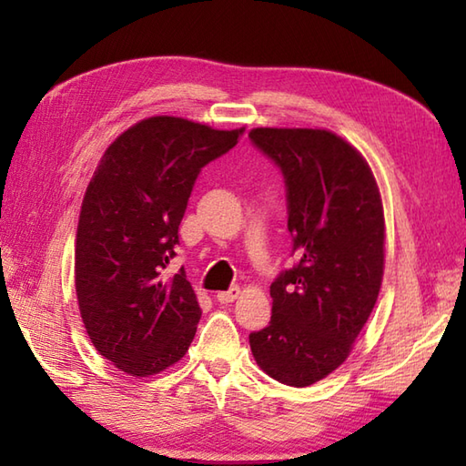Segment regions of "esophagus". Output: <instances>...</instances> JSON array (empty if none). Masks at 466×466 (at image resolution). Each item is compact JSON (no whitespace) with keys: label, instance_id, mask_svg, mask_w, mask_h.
Returning a JSON list of instances; mask_svg holds the SVG:
<instances>
[{"label":"esophagus","instance_id":"esophagus-1","mask_svg":"<svg viewBox=\"0 0 466 466\" xmlns=\"http://www.w3.org/2000/svg\"><path fill=\"white\" fill-rule=\"evenodd\" d=\"M238 296H240V289H238V286H232L230 290L218 292L216 294V300L220 302V304H230V302H234L236 299H238Z\"/></svg>","mask_w":466,"mask_h":466}]
</instances>
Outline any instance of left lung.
<instances>
[{
    "mask_svg": "<svg viewBox=\"0 0 466 466\" xmlns=\"http://www.w3.org/2000/svg\"><path fill=\"white\" fill-rule=\"evenodd\" d=\"M248 137L284 176L296 256L270 286V322L250 332V349L274 380L302 389L346 360L379 299L380 192L362 154L329 130L254 127Z\"/></svg>",
    "mask_w": 466,
    "mask_h": 466,
    "instance_id": "1",
    "label": "left lung"
}]
</instances>
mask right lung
I'll use <instances>...</instances> for the list:
<instances>
[{
    "label": "right lung",
    "mask_w": 466,
    "mask_h": 466,
    "mask_svg": "<svg viewBox=\"0 0 466 466\" xmlns=\"http://www.w3.org/2000/svg\"><path fill=\"white\" fill-rule=\"evenodd\" d=\"M244 130L154 116L116 137L87 186L76 294L96 350L132 376L162 372L194 340L200 306L186 272L166 280L198 174Z\"/></svg>",
    "instance_id": "add662e5"
}]
</instances>
